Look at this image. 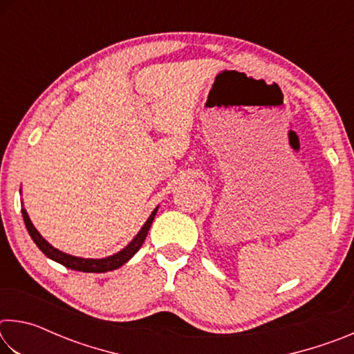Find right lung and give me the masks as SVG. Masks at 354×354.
Segmentation results:
<instances>
[{"mask_svg": "<svg viewBox=\"0 0 354 354\" xmlns=\"http://www.w3.org/2000/svg\"><path fill=\"white\" fill-rule=\"evenodd\" d=\"M158 209H159V206L151 212V215H149L148 220L145 221V225L140 227V231L137 232L136 237L127 245V247H124L123 250H120L115 254L101 257V259H88V257L71 256V254L64 253V251H61V250L55 248L50 242L45 241V239L41 237V234L37 230H35V226L32 225V221H31V218H29V215H28L25 207L21 209V214H23V220H25V225H26L29 236H31L34 243L37 245L39 250H41V253H44L46 257H50V259L62 263L64 267L71 268V270L87 272V273H104V272H111V270H115V268H118V267H122L123 263H127L131 257H133L137 251L140 250L142 243L145 242L149 227H151V223L156 217Z\"/></svg>", "mask_w": 354, "mask_h": 354, "instance_id": "1", "label": "right lung"}]
</instances>
